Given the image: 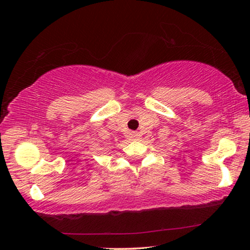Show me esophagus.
I'll list each match as a JSON object with an SVG mask.
<instances>
[{"label":"esophagus","instance_id":"obj_1","mask_svg":"<svg viewBox=\"0 0 250 250\" xmlns=\"http://www.w3.org/2000/svg\"><path fill=\"white\" fill-rule=\"evenodd\" d=\"M131 138H132L133 140H137V139L139 138V133L138 132H132V134H131Z\"/></svg>","mask_w":250,"mask_h":250}]
</instances>
